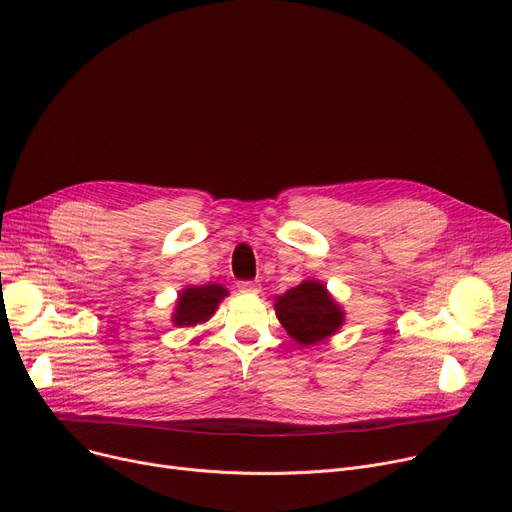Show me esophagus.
Wrapping results in <instances>:
<instances>
[{
    "instance_id": "obj_1",
    "label": "esophagus",
    "mask_w": 512,
    "mask_h": 512,
    "mask_svg": "<svg viewBox=\"0 0 512 512\" xmlns=\"http://www.w3.org/2000/svg\"><path fill=\"white\" fill-rule=\"evenodd\" d=\"M259 288H261V284H259V282H253V280H242V282H238V291H240V293L255 295V293H259Z\"/></svg>"
}]
</instances>
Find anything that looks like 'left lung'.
<instances>
[{
    "label": "left lung",
    "instance_id": "1",
    "mask_svg": "<svg viewBox=\"0 0 512 512\" xmlns=\"http://www.w3.org/2000/svg\"><path fill=\"white\" fill-rule=\"evenodd\" d=\"M276 316L299 345H316L343 326L345 311L318 280H303L299 286L276 297Z\"/></svg>",
    "mask_w": 512,
    "mask_h": 512
}]
</instances>
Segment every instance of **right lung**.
<instances>
[{"instance_id": "1", "label": "right lung", "mask_w": 512, "mask_h": 512, "mask_svg": "<svg viewBox=\"0 0 512 512\" xmlns=\"http://www.w3.org/2000/svg\"><path fill=\"white\" fill-rule=\"evenodd\" d=\"M228 297V288L221 284H205V286H188L177 297L173 324L175 326H194L207 322L221 299Z\"/></svg>"}]
</instances>
